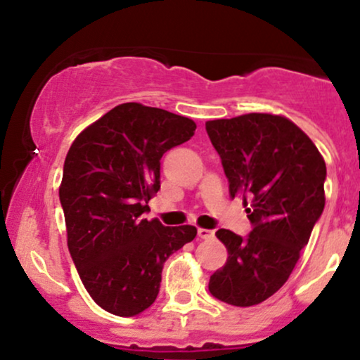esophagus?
Wrapping results in <instances>:
<instances>
[{"mask_svg": "<svg viewBox=\"0 0 360 360\" xmlns=\"http://www.w3.org/2000/svg\"><path fill=\"white\" fill-rule=\"evenodd\" d=\"M198 237L203 238V240H210V238L214 237V232H213V230H208V229H200V230H198Z\"/></svg>", "mask_w": 360, "mask_h": 360, "instance_id": "esophagus-1", "label": "esophagus"}]
</instances>
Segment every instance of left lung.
<instances>
[{
	"instance_id": "obj_1",
	"label": "left lung",
	"mask_w": 360,
	"mask_h": 360,
	"mask_svg": "<svg viewBox=\"0 0 360 360\" xmlns=\"http://www.w3.org/2000/svg\"><path fill=\"white\" fill-rule=\"evenodd\" d=\"M230 196H240L252 230L220 229L229 259L210 278L217 300L233 307L266 301L286 283L325 208L326 166L315 143L291 120L249 113L206 122Z\"/></svg>"
}]
</instances>
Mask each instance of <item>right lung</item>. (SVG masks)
Returning a JSON list of instances; mask_svg holds the SVG:
<instances>
[{"mask_svg":"<svg viewBox=\"0 0 360 360\" xmlns=\"http://www.w3.org/2000/svg\"><path fill=\"white\" fill-rule=\"evenodd\" d=\"M194 130L181 115L123 103L69 148L59 188L68 247L91 298L108 313L135 316L150 307L164 262L196 237L191 225L142 217L160 189L162 155Z\"/></svg>","mask_w":360,"mask_h":360,"instance_id":"right-lung-1","label":"right lung"}]
</instances>
